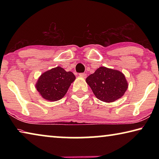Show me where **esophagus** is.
Instances as JSON below:
<instances>
[{
	"label": "esophagus",
	"instance_id": "esophagus-1",
	"mask_svg": "<svg viewBox=\"0 0 159 159\" xmlns=\"http://www.w3.org/2000/svg\"><path fill=\"white\" fill-rule=\"evenodd\" d=\"M79 76L81 78H83V79H85V77L87 76V74H86L85 73H80V74H79Z\"/></svg>",
	"mask_w": 159,
	"mask_h": 159
}]
</instances>
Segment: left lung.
I'll return each instance as SVG.
<instances>
[{
  "label": "left lung",
  "mask_w": 159,
  "mask_h": 159,
  "mask_svg": "<svg viewBox=\"0 0 159 159\" xmlns=\"http://www.w3.org/2000/svg\"><path fill=\"white\" fill-rule=\"evenodd\" d=\"M86 83L99 100L112 102L120 99L128 89V81L122 72L101 66L90 74Z\"/></svg>",
  "instance_id": "8db88e82"
}]
</instances>
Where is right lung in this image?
<instances>
[{
  "label": "right lung",
  "mask_w": 159,
  "mask_h": 159,
  "mask_svg": "<svg viewBox=\"0 0 159 159\" xmlns=\"http://www.w3.org/2000/svg\"><path fill=\"white\" fill-rule=\"evenodd\" d=\"M75 79L76 76L72 72L57 66L42 74L38 79L36 88L43 98L50 102L57 101L66 95Z\"/></svg>",
  "instance_id": "obj_1"
}]
</instances>
